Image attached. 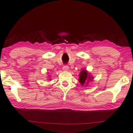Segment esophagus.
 <instances>
[{
    "label": "esophagus",
    "mask_w": 133,
    "mask_h": 133,
    "mask_svg": "<svg viewBox=\"0 0 133 133\" xmlns=\"http://www.w3.org/2000/svg\"><path fill=\"white\" fill-rule=\"evenodd\" d=\"M63 70L64 71H67L69 70V66H67V65H64L63 67Z\"/></svg>",
    "instance_id": "34e87169"
}]
</instances>
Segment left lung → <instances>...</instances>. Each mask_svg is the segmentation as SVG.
Instances as JSON below:
<instances>
[{
	"instance_id": "left-lung-1",
	"label": "left lung",
	"mask_w": 133,
	"mask_h": 133,
	"mask_svg": "<svg viewBox=\"0 0 133 133\" xmlns=\"http://www.w3.org/2000/svg\"><path fill=\"white\" fill-rule=\"evenodd\" d=\"M92 77H90L89 73H88L86 69L82 70L81 71L79 74V82L82 84V86L83 85L84 83H87L88 82L92 79Z\"/></svg>"
}]
</instances>
